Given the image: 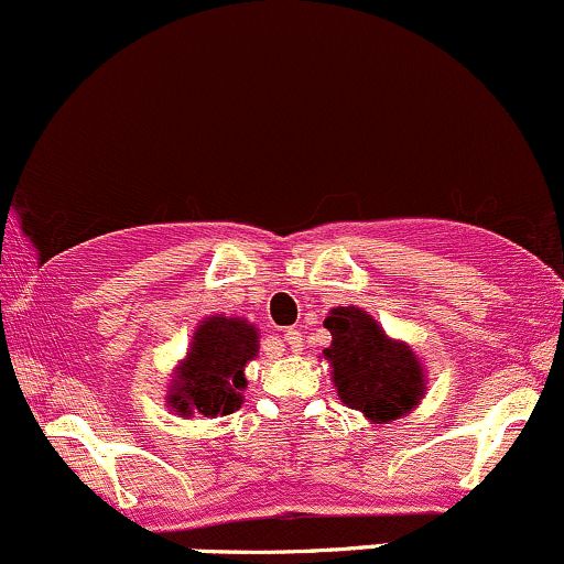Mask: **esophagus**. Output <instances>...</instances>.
Instances as JSON below:
<instances>
[{"instance_id": "34e87169", "label": "esophagus", "mask_w": 564, "mask_h": 564, "mask_svg": "<svg viewBox=\"0 0 564 564\" xmlns=\"http://www.w3.org/2000/svg\"><path fill=\"white\" fill-rule=\"evenodd\" d=\"M284 338H288V344H293V347H301V333L299 330H288V333H284Z\"/></svg>"}]
</instances>
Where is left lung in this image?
<instances>
[{"label": "left lung", "instance_id": "8db88e82", "mask_svg": "<svg viewBox=\"0 0 564 564\" xmlns=\"http://www.w3.org/2000/svg\"><path fill=\"white\" fill-rule=\"evenodd\" d=\"M325 328L333 341L323 357L333 368V384L349 409L368 420H401L425 398V368L409 344L395 341L377 319L357 306L330 308Z\"/></svg>", "mask_w": 564, "mask_h": 564}]
</instances>
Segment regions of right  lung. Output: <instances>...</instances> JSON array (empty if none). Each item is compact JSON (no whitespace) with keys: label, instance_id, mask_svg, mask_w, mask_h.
I'll list each match as a JSON object with an SVG mask.
<instances>
[{"label":"right lung","instance_id":"1","mask_svg":"<svg viewBox=\"0 0 564 564\" xmlns=\"http://www.w3.org/2000/svg\"><path fill=\"white\" fill-rule=\"evenodd\" d=\"M258 355V328L241 317H207L174 371L166 403L180 416L234 414L247 387L245 366Z\"/></svg>","mask_w":564,"mask_h":564}]
</instances>
